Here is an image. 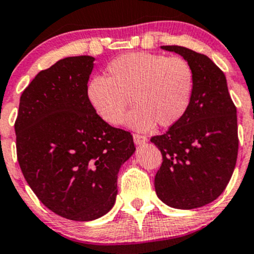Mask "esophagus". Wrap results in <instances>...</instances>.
Wrapping results in <instances>:
<instances>
[{
	"label": "esophagus",
	"instance_id": "esophagus-1",
	"mask_svg": "<svg viewBox=\"0 0 254 254\" xmlns=\"http://www.w3.org/2000/svg\"><path fill=\"white\" fill-rule=\"evenodd\" d=\"M132 137H134V142L136 143V145H143L145 142H147V137L143 136V135L134 134Z\"/></svg>",
	"mask_w": 254,
	"mask_h": 254
}]
</instances>
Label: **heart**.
<instances>
[{
	"label": "heart",
	"instance_id": "obj_1",
	"mask_svg": "<svg viewBox=\"0 0 254 254\" xmlns=\"http://www.w3.org/2000/svg\"><path fill=\"white\" fill-rule=\"evenodd\" d=\"M195 88L193 67L181 56L166 58L151 53L120 55L107 65L106 77H93L87 84V99L107 124L123 123L130 103L135 108L127 125L148 131L156 124H177L190 107Z\"/></svg>",
	"mask_w": 254,
	"mask_h": 254
}]
</instances>
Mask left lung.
Segmentation results:
<instances>
[{
  "mask_svg": "<svg viewBox=\"0 0 254 254\" xmlns=\"http://www.w3.org/2000/svg\"><path fill=\"white\" fill-rule=\"evenodd\" d=\"M175 51L191 65L195 88L190 107L165 134L151 137L162 153L155 177L158 198L176 209H195L225 190L238 152L236 107L224 72L204 54L178 45Z\"/></svg>",
  "mask_w": 254,
  "mask_h": 254,
  "instance_id": "1",
  "label": "left lung"
}]
</instances>
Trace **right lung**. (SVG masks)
<instances>
[{"label":"right lung","mask_w":254,"mask_h":254,"mask_svg":"<svg viewBox=\"0 0 254 254\" xmlns=\"http://www.w3.org/2000/svg\"><path fill=\"white\" fill-rule=\"evenodd\" d=\"M93 61L71 56L40 71L23 91L14 123L27 183L48 209L75 221L112 209L120 166L135 152L131 134L103 122L87 99Z\"/></svg>","instance_id":"right-lung-1"}]
</instances>
